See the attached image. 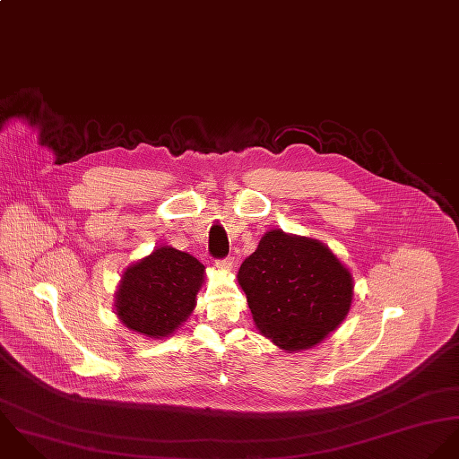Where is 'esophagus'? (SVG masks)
Here are the masks:
<instances>
[{"mask_svg":"<svg viewBox=\"0 0 459 459\" xmlns=\"http://www.w3.org/2000/svg\"><path fill=\"white\" fill-rule=\"evenodd\" d=\"M216 268L221 270V272H230L234 268V257H223V259H218L216 263Z\"/></svg>","mask_w":459,"mask_h":459,"instance_id":"obj_1","label":"esophagus"}]
</instances>
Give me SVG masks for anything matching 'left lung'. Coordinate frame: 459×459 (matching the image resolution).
Wrapping results in <instances>:
<instances>
[{"instance_id":"1","label":"left lung","mask_w":459,"mask_h":459,"mask_svg":"<svg viewBox=\"0 0 459 459\" xmlns=\"http://www.w3.org/2000/svg\"><path fill=\"white\" fill-rule=\"evenodd\" d=\"M261 333L285 351L307 350L350 312L353 278L319 241L268 232L238 273Z\"/></svg>"}]
</instances>
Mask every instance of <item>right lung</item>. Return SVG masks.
Here are the masks:
<instances>
[{"mask_svg": "<svg viewBox=\"0 0 459 459\" xmlns=\"http://www.w3.org/2000/svg\"><path fill=\"white\" fill-rule=\"evenodd\" d=\"M204 266L170 247L127 268L117 290V316L133 332L147 337L170 335L195 308Z\"/></svg>", "mask_w": 459, "mask_h": 459, "instance_id": "right-lung-1", "label": "right lung"}]
</instances>
